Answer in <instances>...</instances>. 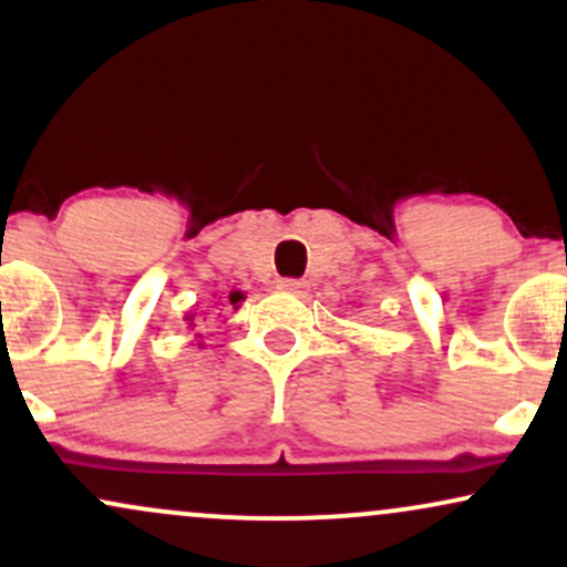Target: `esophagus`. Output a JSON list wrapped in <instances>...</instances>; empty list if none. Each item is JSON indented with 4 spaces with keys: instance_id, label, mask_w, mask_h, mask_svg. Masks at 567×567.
<instances>
[{
    "instance_id": "1",
    "label": "esophagus",
    "mask_w": 567,
    "mask_h": 567,
    "mask_svg": "<svg viewBox=\"0 0 567 567\" xmlns=\"http://www.w3.org/2000/svg\"><path fill=\"white\" fill-rule=\"evenodd\" d=\"M279 290L282 292H290V296H306V282L301 279H279Z\"/></svg>"
}]
</instances>
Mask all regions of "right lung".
Segmentation results:
<instances>
[{"label": "right lung", "mask_w": 567, "mask_h": 567, "mask_svg": "<svg viewBox=\"0 0 567 567\" xmlns=\"http://www.w3.org/2000/svg\"><path fill=\"white\" fill-rule=\"evenodd\" d=\"M243 301H245V292L243 290H231L229 298H226V306H231V309H239V303H243ZM199 315H205V311H199ZM199 315H197V311H188V315L184 317V322H186L188 330H197L199 328Z\"/></svg>", "instance_id": "add662e5"}]
</instances>
